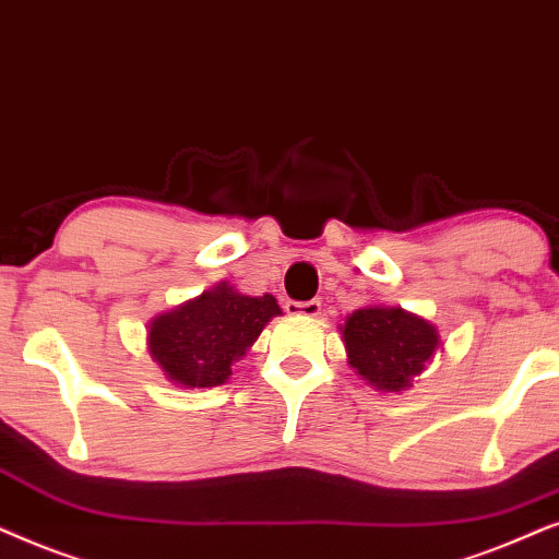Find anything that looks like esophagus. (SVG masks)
Masks as SVG:
<instances>
[{"mask_svg":"<svg viewBox=\"0 0 559 559\" xmlns=\"http://www.w3.org/2000/svg\"><path fill=\"white\" fill-rule=\"evenodd\" d=\"M284 309H286V314H292V317H319V311H322V301H317V299L286 301Z\"/></svg>","mask_w":559,"mask_h":559,"instance_id":"1","label":"esophagus"}]
</instances>
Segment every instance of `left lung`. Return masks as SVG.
<instances>
[{"instance_id": "1", "label": "left lung", "mask_w": 559, "mask_h": 559, "mask_svg": "<svg viewBox=\"0 0 559 559\" xmlns=\"http://www.w3.org/2000/svg\"><path fill=\"white\" fill-rule=\"evenodd\" d=\"M347 366L376 391L401 393L412 389L440 347L437 326L401 307L368 304L340 324Z\"/></svg>"}]
</instances>
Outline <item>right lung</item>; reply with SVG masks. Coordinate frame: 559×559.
<instances>
[{"label":"right lung","instance_id":"right-lung-1","mask_svg":"<svg viewBox=\"0 0 559 559\" xmlns=\"http://www.w3.org/2000/svg\"><path fill=\"white\" fill-rule=\"evenodd\" d=\"M284 314L275 296L240 294L227 281L147 322V353L181 389L227 383L233 362L252 347L263 326Z\"/></svg>","mask_w":559,"mask_h":559}]
</instances>
